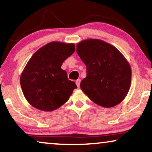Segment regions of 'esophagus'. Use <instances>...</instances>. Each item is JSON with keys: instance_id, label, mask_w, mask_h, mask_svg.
Segmentation results:
<instances>
[{"instance_id": "34e87169", "label": "esophagus", "mask_w": 152, "mask_h": 152, "mask_svg": "<svg viewBox=\"0 0 152 152\" xmlns=\"http://www.w3.org/2000/svg\"><path fill=\"white\" fill-rule=\"evenodd\" d=\"M80 81H81V80H80V79H77V80H76V86H77L78 87L80 86Z\"/></svg>"}]
</instances>
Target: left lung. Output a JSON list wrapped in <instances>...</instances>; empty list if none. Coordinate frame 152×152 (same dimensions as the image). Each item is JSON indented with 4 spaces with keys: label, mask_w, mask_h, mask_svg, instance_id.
<instances>
[{
    "label": "left lung",
    "mask_w": 152,
    "mask_h": 152,
    "mask_svg": "<svg viewBox=\"0 0 152 152\" xmlns=\"http://www.w3.org/2000/svg\"><path fill=\"white\" fill-rule=\"evenodd\" d=\"M76 52L86 65L83 92L95 104L111 108L124 99L131 86V69L122 53L101 39L83 40Z\"/></svg>",
    "instance_id": "obj_1"
}]
</instances>
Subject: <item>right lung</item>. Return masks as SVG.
<instances>
[{"label": "right lung", "instance_id": "1", "mask_svg": "<svg viewBox=\"0 0 152 152\" xmlns=\"http://www.w3.org/2000/svg\"><path fill=\"white\" fill-rule=\"evenodd\" d=\"M75 51L74 44L52 42L37 50L26 64L20 77L26 99L42 111L56 110L67 102L76 83L61 69Z\"/></svg>", "mask_w": 152, "mask_h": 152}]
</instances>
